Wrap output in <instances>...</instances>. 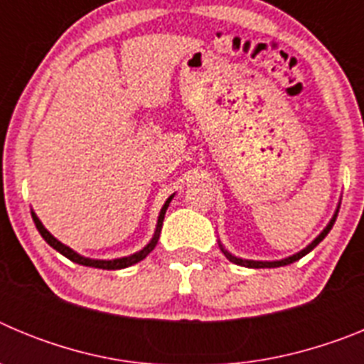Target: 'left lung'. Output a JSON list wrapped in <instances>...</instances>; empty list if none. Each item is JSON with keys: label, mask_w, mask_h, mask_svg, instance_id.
Masks as SVG:
<instances>
[{"label": "left lung", "mask_w": 364, "mask_h": 364, "mask_svg": "<svg viewBox=\"0 0 364 364\" xmlns=\"http://www.w3.org/2000/svg\"><path fill=\"white\" fill-rule=\"evenodd\" d=\"M339 205H341V202H339ZM339 205H337L336 213H333V217L330 218V222H328V224H326V228H324V230L321 231V233L317 235V237H315V239L311 240V242L308 244V246L304 247V250H301V252L294 253V255H290V257H286V259H281V260H250V259H240V257L231 255V253L228 252L226 247L222 246L220 240H218V246H220L222 253L226 255V259H230L231 262H233V264L246 266V268H279V266L291 264V262H295V260L302 259V257L306 255V253H310L311 250H314V247L317 246V244H319L321 240H323L328 233H330V230H332V226H333V222H336V218H337V213H339Z\"/></svg>", "instance_id": "1"}]
</instances>
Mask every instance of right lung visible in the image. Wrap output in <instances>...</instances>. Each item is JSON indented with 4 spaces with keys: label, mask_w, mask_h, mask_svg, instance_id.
Instances as JSON below:
<instances>
[{
    "label": "right lung",
    "mask_w": 364,
    "mask_h": 364,
    "mask_svg": "<svg viewBox=\"0 0 364 364\" xmlns=\"http://www.w3.org/2000/svg\"><path fill=\"white\" fill-rule=\"evenodd\" d=\"M173 197H175V195H171V197L167 198L166 204H164L162 210H160L159 220H156V228H154V233H153V239H151L149 242H147L146 246H144L142 250H140V252L133 253V255L120 257V259L104 260V259H89V257L80 255V253H76V252H74V250H70L69 246H65V244H63V242H60V240H58L56 237H53V235H50V231H47V228H45L43 224H41V220H40V218H38V215L34 213V211H32V220H34V224H36L38 231H40V235L45 239V242L49 244V246H53L54 250L62 253L63 257H67V259H69V260L76 262V264L91 266V268H100V269H122V268H127V266L136 264V262L144 260L147 255H149L151 252H153L154 246H156V242H159V239H160V231H162L164 215H166L167 208H169V202L173 200Z\"/></svg>",
    "instance_id": "obj_1"
}]
</instances>
